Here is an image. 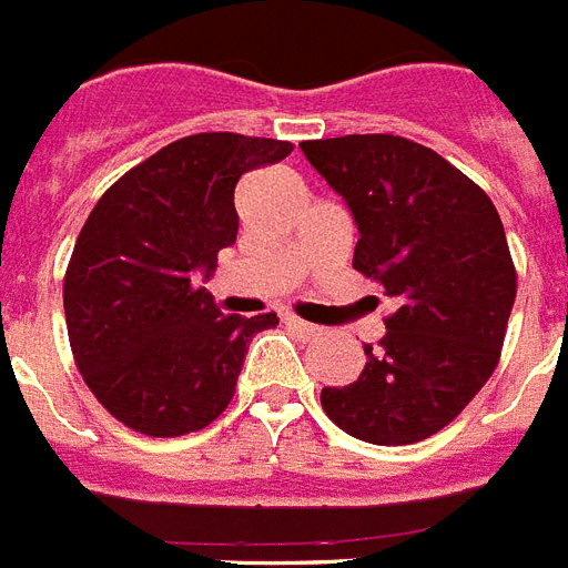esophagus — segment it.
<instances>
[{
	"mask_svg": "<svg viewBox=\"0 0 568 568\" xmlns=\"http://www.w3.org/2000/svg\"><path fill=\"white\" fill-rule=\"evenodd\" d=\"M284 322H287L290 328H296V331H302V334H307V337H316V334H320V325H311V322H305V320H298V316H293V313H287V316H284Z\"/></svg>",
	"mask_w": 568,
	"mask_h": 568,
	"instance_id": "obj_1",
	"label": "esophagus"
}]
</instances>
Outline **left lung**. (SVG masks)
<instances>
[{
  "mask_svg": "<svg viewBox=\"0 0 568 568\" xmlns=\"http://www.w3.org/2000/svg\"><path fill=\"white\" fill-rule=\"evenodd\" d=\"M302 152L355 216V270L393 302L357 381L322 389V410L363 443H419L478 396L501 357L516 298L501 216L475 181L407 138L305 140Z\"/></svg>",
  "mask_w": 568,
  "mask_h": 568,
  "instance_id": "left-lung-1",
  "label": "left lung"
}]
</instances>
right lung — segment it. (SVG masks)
Here are the masks:
<instances>
[{
	"instance_id": "add662e5",
	"label": "right lung",
	"mask_w": 568,
	"mask_h": 568,
	"mask_svg": "<svg viewBox=\"0 0 568 568\" xmlns=\"http://www.w3.org/2000/svg\"><path fill=\"white\" fill-rule=\"evenodd\" d=\"M293 143L231 131L190 134L104 190L72 248L63 313L81 378L113 419L181 437L229 407L243 357L275 313L216 307L196 275L237 240L234 187Z\"/></svg>"
}]
</instances>
